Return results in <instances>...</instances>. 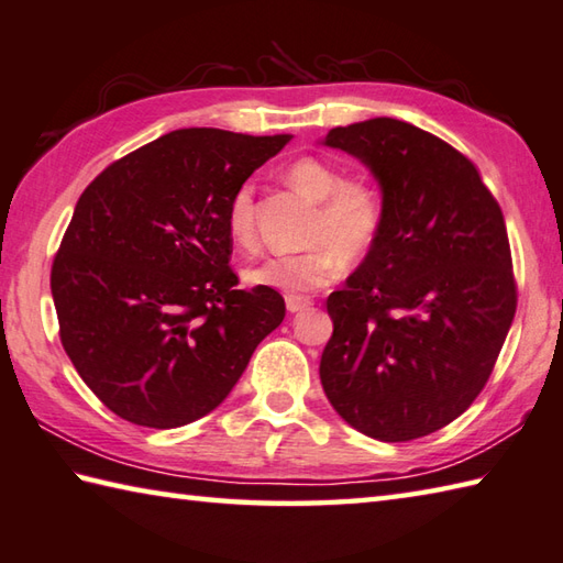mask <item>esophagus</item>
I'll return each mask as SVG.
<instances>
[{
  "label": "esophagus",
  "mask_w": 563,
  "mask_h": 563,
  "mask_svg": "<svg viewBox=\"0 0 563 563\" xmlns=\"http://www.w3.org/2000/svg\"><path fill=\"white\" fill-rule=\"evenodd\" d=\"M312 300L305 298V295H288V298H285V308H288V312H302L308 310Z\"/></svg>",
  "instance_id": "esophagus-1"
}]
</instances>
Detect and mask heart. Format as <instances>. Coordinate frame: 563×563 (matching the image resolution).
Masks as SVG:
<instances>
[{"label":"heart","mask_w":563,"mask_h":563,"mask_svg":"<svg viewBox=\"0 0 563 563\" xmlns=\"http://www.w3.org/2000/svg\"><path fill=\"white\" fill-rule=\"evenodd\" d=\"M285 177L305 197L320 201L312 223V246L300 253L271 255L246 271V280L278 292H310L330 285L344 271V258L360 261L384 229V194L369 179H344L342 169L320 157L292 159ZM227 229L241 249L255 246V191L246 181L233 191Z\"/></svg>","instance_id":"1"}]
</instances>
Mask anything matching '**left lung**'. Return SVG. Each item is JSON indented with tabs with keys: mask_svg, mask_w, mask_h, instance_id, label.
I'll return each instance as SVG.
<instances>
[{
	"mask_svg": "<svg viewBox=\"0 0 563 563\" xmlns=\"http://www.w3.org/2000/svg\"><path fill=\"white\" fill-rule=\"evenodd\" d=\"M322 145L360 159L386 209L379 241L327 298L322 388L360 433L413 441L475 401L512 327L503 209L473 162L411 122H354Z\"/></svg>",
	"mask_w": 563,
	"mask_h": 563,
	"instance_id": "left-lung-1",
	"label": "left lung"
}]
</instances>
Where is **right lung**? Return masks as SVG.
<instances>
[{"label": "right lung", "mask_w": 563, "mask_h": 563, "mask_svg": "<svg viewBox=\"0 0 563 563\" xmlns=\"http://www.w3.org/2000/svg\"><path fill=\"white\" fill-rule=\"evenodd\" d=\"M292 135L175 130L80 194L51 268L60 344L112 413L179 428L211 413L283 322L278 290H236L229 201Z\"/></svg>", "instance_id": "right-lung-1"}]
</instances>
